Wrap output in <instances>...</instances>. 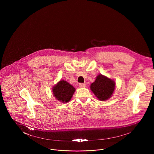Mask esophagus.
Segmentation results:
<instances>
[{"instance_id": "34e87169", "label": "esophagus", "mask_w": 154, "mask_h": 154, "mask_svg": "<svg viewBox=\"0 0 154 154\" xmlns=\"http://www.w3.org/2000/svg\"><path fill=\"white\" fill-rule=\"evenodd\" d=\"M79 86L80 88H85L86 86V85L85 83H80Z\"/></svg>"}]
</instances>
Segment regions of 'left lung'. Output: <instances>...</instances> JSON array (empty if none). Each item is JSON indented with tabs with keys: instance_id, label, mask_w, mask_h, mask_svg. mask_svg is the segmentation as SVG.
Wrapping results in <instances>:
<instances>
[{
	"instance_id": "1",
	"label": "left lung",
	"mask_w": 154,
	"mask_h": 154,
	"mask_svg": "<svg viewBox=\"0 0 154 154\" xmlns=\"http://www.w3.org/2000/svg\"><path fill=\"white\" fill-rule=\"evenodd\" d=\"M91 90L100 100H106L110 98L115 88V82L102 74L97 76L94 82L90 86Z\"/></svg>"
}]
</instances>
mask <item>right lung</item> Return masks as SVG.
Segmentation results:
<instances>
[{
    "label": "right lung",
    "mask_w": 154,
    "mask_h": 154,
    "mask_svg": "<svg viewBox=\"0 0 154 154\" xmlns=\"http://www.w3.org/2000/svg\"><path fill=\"white\" fill-rule=\"evenodd\" d=\"M75 90L70 83L61 80L52 88L54 97L59 101L66 103L68 102L72 98Z\"/></svg>",
    "instance_id": "1"
}]
</instances>
